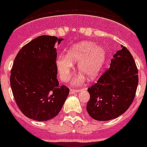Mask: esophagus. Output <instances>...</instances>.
<instances>
[{"label": "esophagus", "mask_w": 147, "mask_h": 147, "mask_svg": "<svg viewBox=\"0 0 147 147\" xmlns=\"http://www.w3.org/2000/svg\"><path fill=\"white\" fill-rule=\"evenodd\" d=\"M79 89H71L70 90V94H73V93H76L79 92Z\"/></svg>", "instance_id": "34e87169"}]
</instances>
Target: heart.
Segmentation results:
<instances>
[{
	"label": "heart",
	"mask_w": 147,
	"mask_h": 147,
	"mask_svg": "<svg viewBox=\"0 0 147 147\" xmlns=\"http://www.w3.org/2000/svg\"><path fill=\"white\" fill-rule=\"evenodd\" d=\"M106 57V52L101 46H95L92 42L77 43L71 47L67 56H60L57 58V65L61 79L63 82L69 80L73 63L78 64V69L84 74L87 79H93L100 71ZM81 81L77 77L74 82Z\"/></svg>",
	"instance_id": "heart-1"
}]
</instances>
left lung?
<instances>
[{
  "label": "left lung",
  "mask_w": 147,
  "mask_h": 147,
  "mask_svg": "<svg viewBox=\"0 0 147 147\" xmlns=\"http://www.w3.org/2000/svg\"><path fill=\"white\" fill-rule=\"evenodd\" d=\"M138 82L135 60L129 50L122 46L114 55L109 69L87 89L90 96L86 106L88 114L97 121L118 118L134 100Z\"/></svg>",
  "instance_id": "obj_1"
}]
</instances>
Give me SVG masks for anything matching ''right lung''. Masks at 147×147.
<instances>
[{
  "label": "right lung",
  "instance_id": "add662e5",
  "mask_svg": "<svg viewBox=\"0 0 147 147\" xmlns=\"http://www.w3.org/2000/svg\"><path fill=\"white\" fill-rule=\"evenodd\" d=\"M61 41L40 36L22 47L13 63L10 84L14 98L22 113L32 120L54 118L69 93L57 79L56 44Z\"/></svg>",
  "mask_w": 147,
  "mask_h": 147
}]
</instances>
